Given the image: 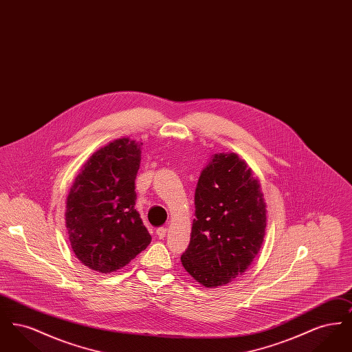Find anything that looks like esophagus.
Returning a JSON list of instances; mask_svg holds the SVG:
<instances>
[{
  "label": "esophagus",
  "instance_id": "obj_1",
  "mask_svg": "<svg viewBox=\"0 0 352 352\" xmlns=\"http://www.w3.org/2000/svg\"><path fill=\"white\" fill-rule=\"evenodd\" d=\"M166 234H168V230H166L165 227H160V228L157 230V236H158L161 240H164V239L166 237Z\"/></svg>",
  "mask_w": 352,
  "mask_h": 352
}]
</instances>
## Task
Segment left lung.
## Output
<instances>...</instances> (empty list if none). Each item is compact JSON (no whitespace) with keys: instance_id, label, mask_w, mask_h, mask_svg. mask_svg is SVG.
Masks as SVG:
<instances>
[{"instance_id":"8db88e82","label":"left lung","mask_w":352,"mask_h":352,"mask_svg":"<svg viewBox=\"0 0 352 352\" xmlns=\"http://www.w3.org/2000/svg\"><path fill=\"white\" fill-rule=\"evenodd\" d=\"M265 227L267 204L252 168L234 153L214 154L197 184L182 265L206 287L228 284L251 265Z\"/></svg>"}]
</instances>
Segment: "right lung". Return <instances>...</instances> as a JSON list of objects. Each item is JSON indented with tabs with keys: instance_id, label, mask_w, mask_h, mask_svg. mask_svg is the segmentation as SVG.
<instances>
[{
	"instance_id": "1",
	"label": "right lung",
	"mask_w": 352,
	"mask_h": 352,
	"mask_svg": "<svg viewBox=\"0 0 352 352\" xmlns=\"http://www.w3.org/2000/svg\"><path fill=\"white\" fill-rule=\"evenodd\" d=\"M141 145L124 137L95 151L68 192L71 248L95 272L121 269L151 244V236L134 208Z\"/></svg>"
}]
</instances>
